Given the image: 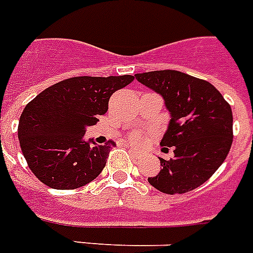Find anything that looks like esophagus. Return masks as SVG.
Returning a JSON list of instances; mask_svg holds the SVG:
<instances>
[{"mask_svg":"<svg viewBox=\"0 0 253 253\" xmlns=\"http://www.w3.org/2000/svg\"><path fill=\"white\" fill-rule=\"evenodd\" d=\"M129 153H130L131 156L134 157V159H138V157L141 156V153L138 152L137 150H133V148H130V150H129Z\"/></svg>","mask_w":253,"mask_h":253,"instance_id":"esophagus-1","label":"esophagus"}]
</instances>
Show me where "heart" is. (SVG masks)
<instances>
[{
    "instance_id": "obj_1",
    "label": "heart",
    "mask_w": 253,
    "mask_h": 253,
    "mask_svg": "<svg viewBox=\"0 0 253 253\" xmlns=\"http://www.w3.org/2000/svg\"><path fill=\"white\" fill-rule=\"evenodd\" d=\"M130 142L133 144H141L142 143V135L138 134V133H135V134H133L130 137Z\"/></svg>"
}]
</instances>
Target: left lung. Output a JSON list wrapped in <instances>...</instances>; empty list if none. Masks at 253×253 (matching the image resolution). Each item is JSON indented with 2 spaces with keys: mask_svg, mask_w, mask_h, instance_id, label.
<instances>
[{
  "mask_svg": "<svg viewBox=\"0 0 253 253\" xmlns=\"http://www.w3.org/2000/svg\"><path fill=\"white\" fill-rule=\"evenodd\" d=\"M134 77L163 97L170 114L160 144L163 151L174 148V157H159L163 168L148 182L169 194L197 188L219 169L229 153L233 142L229 103L212 84L182 71H148Z\"/></svg>",
  "mask_w": 253,
  "mask_h": 253,
  "instance_id": "8db88e82",
  "label": "left lung"
}]
</instances>
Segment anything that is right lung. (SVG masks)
<instances>
[{
	"label": "right lung",
	"instance_id": "obj_1",
	"mask_svg": "<svg viewBox=\"0 0 253 253\" xmlns=\"http://www.w3.org/2000/svg\"><path fill=\"white\" fill-rule=\"evenodd\" d=\"M133 75L75 77L53 84L30 101L18 135L30 170L53 189H75L100 175L114 142L84 139L88 126L109 110V100Z\"/></svg>",
	"mask_w": 253,
	"mask_h": 253
}]
</instances>
